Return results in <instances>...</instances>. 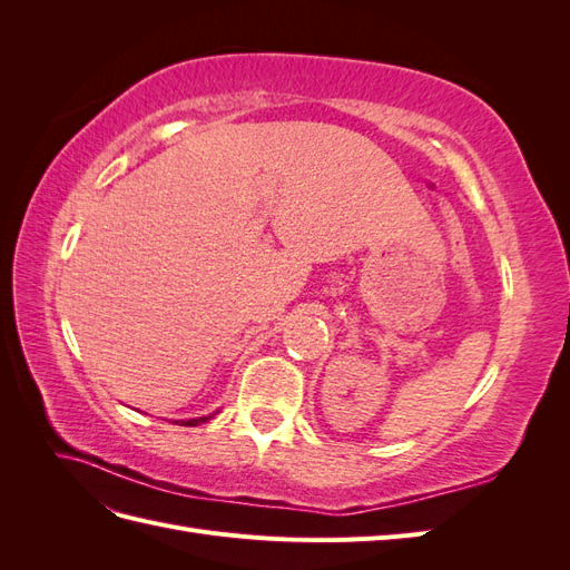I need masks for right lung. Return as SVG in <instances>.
<instances>
[{
    "instance_id": "obj_1",
    "label": "right lung",
    "mask_w": 570,
    "mask_h": 570,
    "mask_svg": "<svg viewBox=\"0 0 570 570\" xmlns=\"http://www.w3.org/2000/svg\"><path fill=\"white\" fill-rule=\"evenodd\" d=\"M209 419H214V413H209V416H199V419H187V421H176L178 425H189V428H195V425H199V423H206Z\"/></svg>"
}]
</instances>
